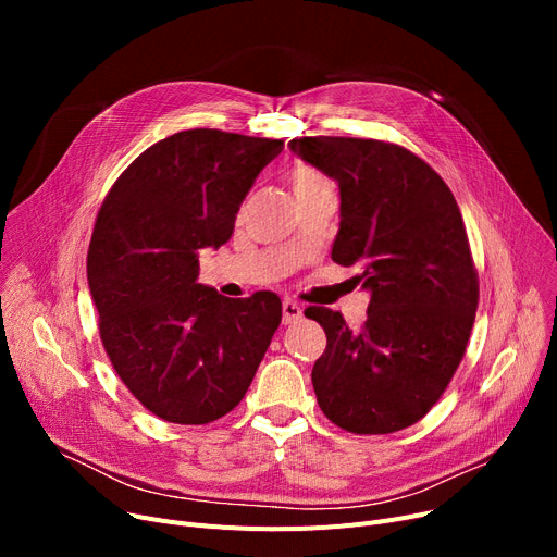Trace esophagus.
<instances>
[{
    "mask_svg": "<svg viewBox=\"0 0 557 557\" xmlns=\"http://www.w3.org/2000/svg\"><path fill=\"white\" fill-rule=\"evenodd\" d=\"M300 318H302V307L298 302H294V300H284L282 302V320H284V325L296 323V320H300Z\"/></svg>",
    "mask_w": 557,
    "mask_h": 557,
    "instance_id": "obj_1",
    "label": "esophagus"
}]
</instances>
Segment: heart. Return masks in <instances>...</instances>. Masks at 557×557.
Returning a JSON list of instances; mask_svg holds the SVG:
<instances>
[{
	"label": "heart",
	"mask_w": 557,
	"mask_h": 557,
	"mask_svg": "<svg viewBox=\"0 0 557 557\" xmlns=\"http://www.w3.org/2000/svg\"><path fill=\"white\" fill-rule=\"evenodd\" d=\"M330 185V181L325 178L323 173H318L315 169H298L294 173V189L302 191V189H311V187H323Z\"/></svg>",
	"instance_id": "obj_1"
}]
</instances>
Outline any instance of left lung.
<instances>
[{"label":"left lung","instance_id":"8db88e82","mask_svg":"<svg viewBox=\"0 0 557 557\" xmlns=\"http://www.w3.org/2000/svg\"><path fill=\"white\" fill-rule=\"evenodd\" d=\"M290 151L338 183L332 259L361 263L368 318L309 307L327 347L313 363L318 406L341 429L379 435L422 420L462 361L479 307V273L456 198L404 146L359 137H300Z\"/></svg>","mask_w":557,"mask_h":557}]
</instances>
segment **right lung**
Returning <instances> with one entry per match:
<instances>
[{
  "mask_svg": "<svg viewBox=\"0 0 557 557\" xmlns=\"http://www.w3.org/2000/svg\"><path fill=\"white\" fill-rule=\"evenodd\" d=\"M282 139L216 128L149 146L97 214L87 284L106 355L164 422L208 424L237 406L280 327L271 290L230 300L196 282L198 250L223 246Z\"/></svg>",
  "mask_w": 557,
  "mask_h": 557,
  "instance_id": "right-lung-1",
  "label": "right lung"
}]
</instances>
